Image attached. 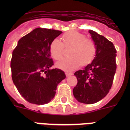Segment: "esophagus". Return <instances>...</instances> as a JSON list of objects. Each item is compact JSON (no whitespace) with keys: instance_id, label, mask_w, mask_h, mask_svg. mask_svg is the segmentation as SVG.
<instances>
[{"instance_id":"1","label":"esophagus","mask_w":130,"mask_h":130,"mask_svg":"<svg viewBox=\"0 0 130 130\" xmlns=\"http://www.w3.org/2000/svg\"><path fill=\"white\" fill-rule=\"evenodd\" d=\"M73 74L72 73H69V72H65V75H66V76L67 77H69V76H70V75H71Z\"/></svg>"}]
</instances>
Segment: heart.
<instances>
[{
	"label": "heart",
	"mask_w": 130,
	"mask_h": 130,
	"mask_svg": "<svg viewBox=\"0 0 130 130\" xmlns=\"http://www.w3.org/2000/svg\"><path fill=\"white\" fill-rule=\"evenodd\" d=\"M63 44L59 39L55 38L50 44V53L53 59H60L63 57L64 46L71 49L69 55L71 57L65 58L57 61L56 67L66 71H72L79 65L86 66L94 59L96 47L92 40L86 38L85 35L78 31H72L63 36ZM64 46H63V45Z\"/></svg>",
	"instance_id": "b5f03b06"
}]
</instances>
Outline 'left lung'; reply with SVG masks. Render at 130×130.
<instances>
[{
    "instance_id": "obj_1",
    "label": "left lung",
    "mask_w": 130,
    "mask_h": 130,
    "mask_svg": "<svg viewBox=\"0 0 130 130\" xmlns=\"http://www.w3.org/2000/svg\"><path fill=\"white\" fill-rule=\"evenodd\" d=\"M96 47V53L90 64L74 73L77 79L73 94L78 102L93 104L109 93L116 71V53L113 44L103 36L89 30Z\"/></svg>"
}]
</instances>
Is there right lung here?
Here are the masks:
<instances>
[{"label":"right lung","mask_w":130,"mask_h":130,"mask_svg":"<svg viewBox=\"0 0 130 130\" xmlns=\"http://www.w3.org/2000/svg\"><path fill=\"white\" fill-rule=\"evenodd\" d=\"M62 33L38 27L19 40L11 61L12 79L20 94L30 103L44 105L55 97L57 85L66 77L54 65L50 44Z\"/></svg>","instance_id":"add662e5"}]
</instances>
